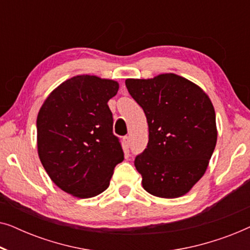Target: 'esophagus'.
Returning <instances> with one entry per match:
<instances>
[{
  "label": "esophagus",
  "instance_id": "1",
  "mask_svg": "<svg viewBox=\"0 0 250 250\" xmlns=\"http://www.w3.org/2000/svg\"><path fill=\"white\" fill-rule=\"evenodd\" d=\"M123 142H124V146H126V148H128L129 146V136H124V138H123Z\"/></svg>",
  "mask_w": 250,
  "mask_h": 250
}]
</instances>
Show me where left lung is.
I'll return each mask as SVG.
<instances>
[{"label":"left lung","mask_w":250,"mask_h":250,"mask_svg":"<svg viewBox=\"0 0 250 250\" xmlns=\"http://www.w3.org/2000/svg\"><path fill=\"white\" fill-rule=\"evenodd\" d=\"M125 84L148 122V146L134 160L143 189L168 199L184 196L203 177L216 146L210 99L175 74L128 78Z\"/></svg>","instance_id":"1"}]
</instances>
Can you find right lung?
<instances>
[{
  "label": "right lung",
  "mask_w": 250,
  "mask_h": 250,
  "mask_svg": "<svg viewBox=\"0 0 250 250\" xmlns=\"http://www.w3.org/2000/svg\"><path fill=\"white\" fill-rule=\"evenodd\" d=\"M116 81L80 75L51 92L37 115V151L47 175L64 192L92 198L107 189L117 164L124 160L112 133L108 101Z\"/></svg>",
  "instance_id": "1"
}]
</instances>
